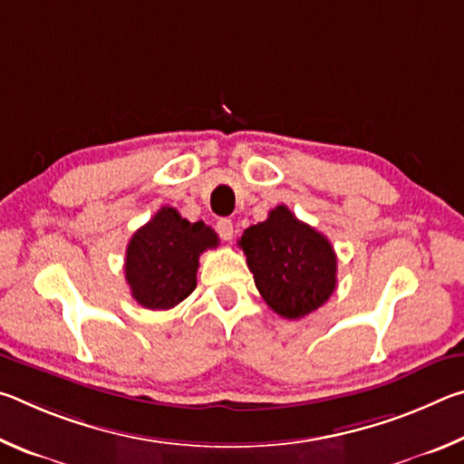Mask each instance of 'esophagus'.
Here are the masks:
<instances>
[{
  "instance_id": "1",
  "label": "esophagus",
  "mask_w": 464,
  "mask_h": 464,
  "mask_svg": "<svg viewBox=\"0 0 464 464\" xmlns=\"http://www.w3.org/2000/svg\"><path fill=\"white\" fill-rule=\"evenodd\" d=\"M217 233L221 235V239L231 241L233 239V221H229V218H218Z\"/></svg>"
}]
</instances>
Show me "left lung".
Returning a JSON list of instances; mask_svg holds the SVG:
<instances>
[{
    "mask_svg": "<svg viewBox=\"0 0 464 464\" xmlns=\"http://www.w3.org/2000/svg\"><path fill=\"white\" fill-rule=\"evenodd\" d=\"M239 247L268 307L285 319L317 311L334 295L337 257L324 233L280 204L264 223L243 231Z\"/></svg>",
    "mask_w": 464,
    "mask_h": 464,
    "instance_id": "1",
    "label": "left lung"
}]
</instances>
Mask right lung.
I'll list each match as a JSON object with an SVG mask.
<instances>
[{
  "label": "right lung",
  "mask_w": 464,
  "mask_h": 464,
  "mask_svg": "<svg viewBox=\"0 0 464 464\" xmlns=\"http://www.w3.org/2000/svg\"><path fill=\"white\" fill-rule=\"evenodd\" d=\"M217 246L208 225L190 223L171 207L160 208L129 241L124 276L132 298L151 311L176 307L196 288L200 254Z\"/></svg>",
  "instance_id": "obj_1"
}]
</instances>
